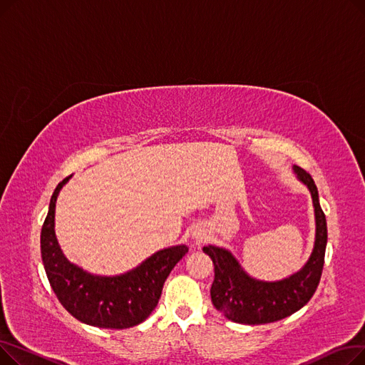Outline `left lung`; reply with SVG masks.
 <instances>
[{
	"instance_id": "left-lung-1",
	"label": "left lung",
	"mask_w": 365,
	"mask_h": 365,
	"mask_svg": "<svg viewBox=\"0 0 365 365\" xmlns=\"http://www.w3.org/2000/svg\"><path fill=\"white\" fill-rule=\"evenodd\" d=\"M294 173L309 189L317 223L314 252L299 272L281 281H259L245 274L231 252L215 245L202 248L215 264V281L210 290L212 302L217 311L234 322L257 325L290 317L311 300L319 284L327 245V222L314 179L297 165Z\"/></svg>"
}]
</instances>
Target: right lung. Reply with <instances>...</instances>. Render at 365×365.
I'll return each instance as SVG.
<instances>
[{
	"label": "right lung",
	"mask_w": 365,
	"mask_h": 365,
	"mask_svg": "<svg viewBox=\"0 0 365 365\" xmlns=\"http://www.w3.org/2000/svg\"><path fill=\"white\" fill-rule=\"evenodd\" d=\"M69 178L56 186L41 229V257L51 289L63 308L84 324L99 329L134 327L155 309L167 277L187 247L164 248L136 269L117 277L83 271L65 257L54 234L56 200Z\"/></svg>",
	"instance_id": "1"
}]
</instances>
